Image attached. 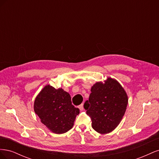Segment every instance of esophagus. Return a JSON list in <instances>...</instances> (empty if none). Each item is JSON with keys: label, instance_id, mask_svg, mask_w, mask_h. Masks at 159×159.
I'll list each match as a JSON object with an SVG mask.
<instances>
[{"label": "esophagus", "instance_id": "34e87169", "mask_svg": "<svg viewBox=\"0 0 159 159\" xmlns=\"http://www.w3.org/2000/svg\"><path fill=\"white\" fill-rule=\"evenodd\" d=\"M78 107H79V109H80V111H83V110H84V104L82 103V104L80 105Z\"/></svg>", "mask_w": 159, "mask_h": 159}]
</instances>
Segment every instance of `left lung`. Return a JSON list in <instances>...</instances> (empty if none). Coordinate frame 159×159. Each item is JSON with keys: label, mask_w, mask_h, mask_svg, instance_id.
I'll return each mask as SVG.
<instances>
[{"label": "left lung", "mask_w": 159, "mask_h": 159, "mask_svg": "<svg viewBox=\"0 0 159 159\" xmlns=\"http://www.w3.org/2000/svg\"><path fill=\"white\" fill-rule=\"evenodd\" d=\"M84 108L91 117V127L100 134L113 131L121 122L128 104L125 90L118 81L108 78L96 82L91 88Z\"/></svg>", "instance_id": "1"}]
</instances>
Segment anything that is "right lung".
I'll return each instance as SVG.
<instances>
[{"mask_svg":"<svg viewBox=\"0 0 159 159\" xmlns=\"http://www.w3.org/2000/svg\"><path fill=\"white\" fill-rule=\"evenodd\" d=\"M34 110L40 121L56 134L68 132L73 127L80 109L71 104L70 95L62 88L45 85L38 94Z\"/></svg>","mask_w":159,"mask_h":159,"instance_id":"obj_1","label":"right lung"}]
</instances>
